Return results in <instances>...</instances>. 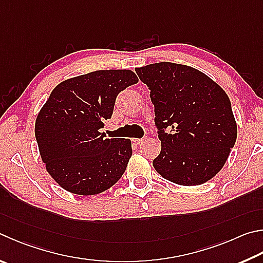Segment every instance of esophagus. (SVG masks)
Returning a JSON list of instances; mask_svg holds the SVG:
<instances>
[{
    "mask_svg": "<svg viewBox=\"0 0 263 263\" xmlns=\"http://www.w3.org/2000/svg\"><path fill=\"white\" fill-rule=\"evenodd\" d=\"M133 140V142H136V144H138V145H141V144H144V142H145V138H140V139H139V138H135V139H132Z\"/></svg>",
    "mask_w": 263,
    "mask_h": 263,
    "instance_id": "esophagus-1",
    "label": "esophagus"
}]
</instances>
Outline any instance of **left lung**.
<instances>
[{
    "instance_id": "left-lung-1",
    "label": "left lung",
    "mask_w": 263,
    "mask_h": 263,
    "mask_svg": "<svg viewBox=\"0 0 263 263\" xmlns=\"http://www.w3.org/2000/svg\"><path fill=\"white\" fill-rule=\"evenodd\" d=\"M151 89L161 153L155 170L173 183L192 186L223 168L237 139V123L223 88L189 65L161 62L137 68ZM166 128L172 131L166 134Z\"/></svg>"
}]
</instances>
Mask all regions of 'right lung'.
<instances>
[{
	"label": "right lung",
	"mask_w": 263,
	"mask_h": 263,
	"mask_svg": "<svg viewBox=\"0 0 263 263\" xmlns=\"http://www.w3.org/2000/svg\"><path fill=\"white\" fill-rule=\"evenodd\" d=\"M138 83L131 70H99L66 79L52 89L35 121L46 169L61 187L79 195L110 189L132 155L130 139L100 132L119 92Z\"/></svg>",
	"instance_id": "1"
}]
</instances>
